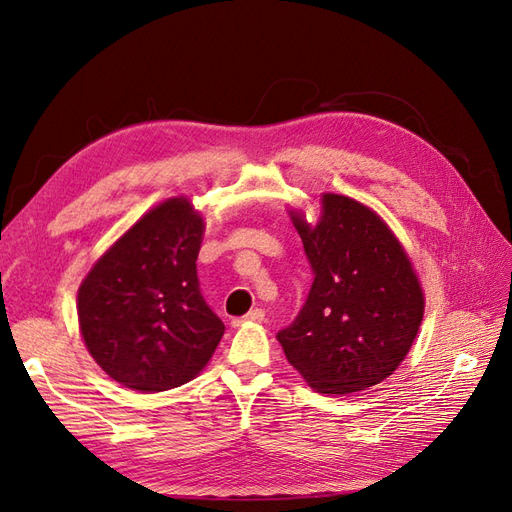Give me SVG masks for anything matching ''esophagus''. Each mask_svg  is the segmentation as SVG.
<instances>
[{"mask_svg":"<svg viewBox=\"0 0 512 512\" xmlns=\"http://www.w3.org/2000/svg\"><path fill=\"white\" fill-rule=\"evenodd\" d=\"M263 316H266V314H263V310H261V308H255V310H251L249 314L242 316V318H234V320H232V327H240L242 323H261Z\"/></svg>","mask_w":512,"mask_h":512,"instance_id":"obj_1","label":"esophagus"}]
</instances>
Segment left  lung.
Segmentation results:
<instances>
[{
    "instance_id": "obj_1",
    "label": "left lung",
    "mask_w": 512,
    "mask_h": 512,
    "mask_svg": "<svg viewBox=\"0 0 512 512\" xmlns=\"http://www.w3.org/2000/svg\"><path fill=\"white\" fill-rule=\"evenodd\" d=\"M320 202L316 225L291 211L314 282L276 339L310 388L350 394L384 382L403 363L422 325L424 293L380 215L339 194Z\"/></svg>"
}]
</instances>
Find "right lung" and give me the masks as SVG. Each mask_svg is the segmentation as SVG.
<instances>
[{
  "label": "right lung",
  "mask_w": 512,
  "mask_h": 512,
  "mask_svg": "<svg viewBox=\"0 0 512 512\" xmlns=\"http://www.w3.org/2000/svg\"><path fill=\"white\" fill-rule=\"evenodd\" d=\"M204 219L187 198L151 208L92 266L78 291L84 344L118 384L162 392L211 361L225 325L200 293Z\"/></svg>",
  "instance_id": "right-lung-1"
}]
</instances>
